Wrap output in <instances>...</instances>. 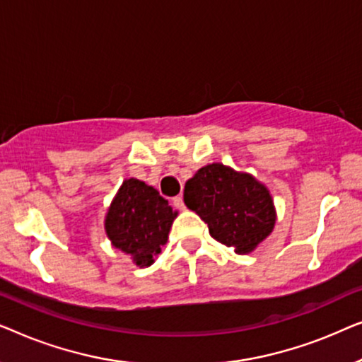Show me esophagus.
Masks as SVG:
<instances>
[{"mask_svg":"<svg viewBox=\"0 0 362 362\" xmlns=\"http://www.w3.org/2000/svg\"><path fill=\"white\" fill-rule=\"evenodd\" d=\"M173 206L176 207V209H180V211H182L185 209V199H182V196H176V197H173Z\"/></svg>","mask_w":362,"mask_h":362,"instance_id":"obj_1","label":"esophagus"}]
</instances>
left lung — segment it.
I'll return each mask as SVG.
<instances>
[{
  "label": "left lung",
  "mask_w": 362,
  "mask_h": 362,
  "mask_svg": "<svg viewBox=\"0 0 362 362\" xmlns=\"http://www.w3.org/2000/svg\"><path fill=\"white\" fill-rule=\"evenodd\" d=\"M185 202L206 222L217 242L237 254L254 250L275 226L267 187L219 163L201 168L186 182Z\"/></svg>",
  "instance_id": "obj_1"
}]
</instances>
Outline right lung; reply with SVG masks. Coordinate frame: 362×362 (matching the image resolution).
Returning <instances> with one entry per match:
<instances>
[{"label": "right lung", "mask_w": 362, "mask_h": 362, "mask_svg": "<svg viewBox=\"0 0 362 362\" xmlns=\"http://www.w3.org/2000/svg\"><path fill=\"white\" fill-rule=\"evenodd\" d=\"M176 212L155 187L127 180L108 209L105 229L113 247L132 255L136 265L153 264L166 244Z\"/></svg>", "instance_id": "right-lung-1"}]
</instances>
